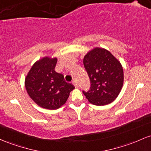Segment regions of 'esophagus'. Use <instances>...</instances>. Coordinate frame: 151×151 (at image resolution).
<instances>
[{
  "instance_id": "34e87169",
  "label": "esophagus",
  "mask_w": 151,
  "mask_h": 151,
  "mask_svg": "<svg viewBox=\"0 0 151 151\" xmlns=\"http://www.w3.org/2000/svg\"><path fill=\"white\" fill-rule=\"evenodd\" d=\"M72 84H74V87H77V81H76V80H73L72 81Z\"/></svg>"
}]
</instances>
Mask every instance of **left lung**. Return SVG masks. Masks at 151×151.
<instances>
[{
	"label": "left lung",
	"instance_id": "obj_1",
	"mask_svg": "<svg viewBox=\"0 0 151 151\" xmlns=\"http://www.w3.org/2000/svg\"><path fill=\"white\" fill-rule=\"evenodd\" d=\"M90 79L89 90L82 91L90 103L106 105L117 98L123 84V69L112 54L102 48H94L83 59Z\"/></svg>",
	"mask_w": 151,
	"mask_h": 151
}]
</instances>
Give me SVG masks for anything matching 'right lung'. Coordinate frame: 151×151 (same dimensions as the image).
Listing matches in <instances>:
<instances>
[{
    "label": "right lung",
    "mask_w": 151,
    "mask_h": 151,
    "mask_svg": "<svg viewBox=\"0 0 151 151\" xmlns=\"http://www.w3.org/2000/svg\"><path fill=\"white\" fill-rule=\"evenodd\" d=\"M57 58L44 57L37 61L28 73L25 87L31 99L38 105L49 110H57L67 102L74 89L66 82L64 75L55 72Z\"/></svg>",
    "instance_id": "obj_1"
}]
</instances>
